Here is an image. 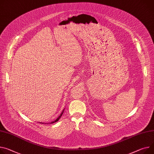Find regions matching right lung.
Listing matches in <instances>:
<instances>
[{
  "mask_svg": "<svg viewBox=\"0 0 154 154\" xmlns=\"http://www.w3.org/2000/svg\"><path fill=\"white\" fill-rule=\"evenodd\" d=\"M63 111H64V110H63V112H62V113H61V115H60V116H58V118H57V120H55V121H54V122H51V123H55V122H57V121H58V120H59V119H60V117H61V116H62V114H63Z\"/></svg>",
  "mask_w": 154,
  "mask_h": 154,
  "instance_id": "1",
  "label": "right lung"
}]
</instances>
